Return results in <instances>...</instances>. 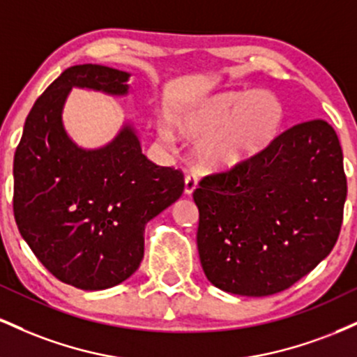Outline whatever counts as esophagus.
Wrapping results in <instances>:
<instances>
[{"instance_id": "esophagus-1", "label": "esophagus", "mask_w": 357, "mask_h": 357, "mask_svg": "<svg viewBox=\"0 0 357 357\" xmlns=\"http://www.w3.org/2000/svg\"><path fill=\"white\" fill-rule=\"evenodd\" d=\"M196 186H198V178H196L192 173H190L186 178H184V195L191 196L192 192H195Z\"/></svg>"}]
</instances>
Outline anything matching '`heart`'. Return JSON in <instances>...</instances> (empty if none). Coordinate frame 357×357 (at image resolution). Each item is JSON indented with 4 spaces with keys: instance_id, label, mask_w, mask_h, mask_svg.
I'll use <instances>...</instances> for the list:
<instances>
[{
    "instance_id": "heart-1",
    "label": "heart",
    "mask_w": 357,
    "mask_h": 357,
    "mask_svg": "<svg viewBox=\"0 0 357 357\" xmlns=\"http://www.w3.org/2000/svg\"><path fill=\"white\" fill-rule=\"evenodd\" d=\"M284 122V105L270 90L223 92L186 105L173 117L174 129L198 139L195 155L208 171H230L253 159L275 141ZM165 144L173 141L169 127L158 126Z\"/></svg>"
}]
</instances>
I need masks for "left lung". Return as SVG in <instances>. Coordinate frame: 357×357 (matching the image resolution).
I'll return each instance as SVG.
<instances>
[{"mask_svg": "<svg viewBox=\"0 0 357 357\" xmlns=\"http://www.w3.org/2000/svg\"><path fill=\"white\" fill-rule=\"evenodd\" d=\"M346 196L333 127L321 119L290 127L245 165L206 176L195 190L204 275L236 296L289 289L334 248Z\"/></svg>", "mask_w": 357, "mask_h": 357, "instance_id": "8db88e82", "label": "left lung"}]
</instances>
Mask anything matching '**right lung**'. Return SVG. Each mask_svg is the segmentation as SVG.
<instances>
[{
	"label": "right lung",
	"mask_w": 357,
	"mask_h": 357,
	"mask_svg": "<svg viewBox=\"0 0 357 357\" xmlns=\"http://www.w3.org/2000/svg\"><path fill=\"white\" fill-rule=\"evenodd\" d=\"M130 73L75 65L48 87L24 121L13 161V211L23 240L65 284L104 290L132 275L144 257L147 221L183 195L181 171L151 162L126 122L105 146L85 149L63 126L73 87L129 93Z\"/></svg>",
	"instance_id": "right-lung-1"
}]
</instances>
